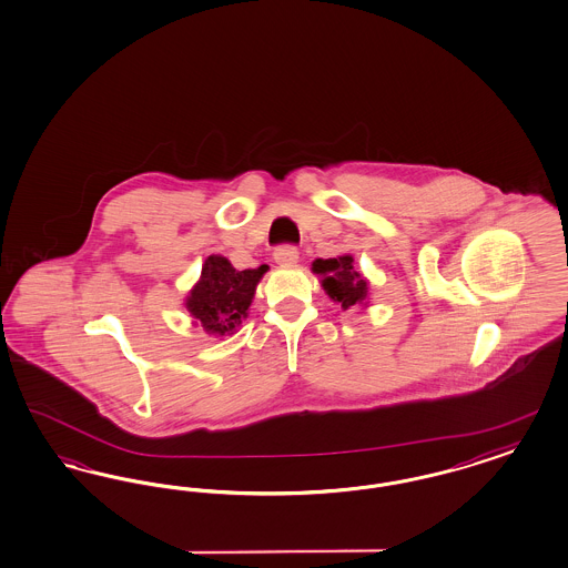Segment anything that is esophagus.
Here are the masks:
<instances>
[{
  "instance_id": "1",
  "label": "esophagus",
  "mask_w": 568,
  "mask_h": 568,
  "mask_svg": "<svg viewBox=\"0 0 568 568\" xmlns=\"http://www.w3.org/2000/svg\"><path fill=\"white\" fill-rule=\"evenodd\" d=\"M274 262L283 268H292L297 264V250L294 245H281L278 250L274 251Z\"/></svg>"
}]
</instances>
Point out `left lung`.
<instances>
[{"mask_svg": "<svg viewBox=\"0 0 568 568\" xmlns=\"http://www.w3.org/2000/svg\"><path fill=\"white\" fill-rule=\"evenodd\" d=\"M313 273L321 276L325 294L338 302L344 311L365 304L369 287L364 274L355 268L353 255H338L329 260L318 257L313 262Z\"/></svg>", "mask_w": 568, "mask_h": 568, "instance_id": "left-lung-1", "label": "left lung"}]
</instances>
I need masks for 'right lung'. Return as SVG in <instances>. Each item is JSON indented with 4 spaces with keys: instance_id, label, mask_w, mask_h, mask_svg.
Listing matches in <instances>:
<instances>
[{
    "instance_id": "add662e5",
    "label": "right lung",
    "mask_w": 568,
    "mask_h": 568,
    "mask_svg": "<svg viewBox=\"0 0 568 568\" xmlns=\"http://www.w3.org/2000/svg\"><path fill=\"white\" fill-rule=\"evenodd\" d=\"M266 271V264L236 271L226 257L209 255L204 260L201 281L185 297V308L206 334L230 336L247 317L255 287Z\"/></svg>"
}]
</instances>
